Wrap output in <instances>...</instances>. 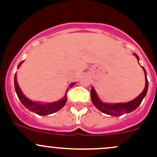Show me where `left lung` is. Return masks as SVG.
I'll list each match as a JSON object with an SVG mask.
<instances>
[{
    "label": "left lung",
    "instance_id": "8db88e82",
    "mask_svg": "<svg viewBox=\"0 0 157 157\" xmlns=\"http://www.w3.org/2000/svg\"><path fill=\"white\" fill-rule=\"evenodd\" d=\"M134 56L137 58V61H139V57L137 54L134 53ZM139 63V62H138ZM145 73V80H146V84H145V87L144 89L143 92L135 98L133 100L130 101L128 102H120V103H105V102H102L99 99V96H97L96 93V90L94 88H91V99L93 105H95L96 109H99L103 113L106 114V115H112V116H121V115H124L125 113H129L132 111L135 110L137 107L140 105L141 103L142 100L145 96L147 95V90H148V80H147V72L144 67H142Z\"/></svg>",
    "mask_w": 157,
    "mask_h": 157
}]
</instances>
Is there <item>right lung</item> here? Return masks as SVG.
<instances>
[{
  "instance_id": "right-lung-1",
  "label": "right lung",
  "mask_w": 157,
  "mask_h": 157,
  "mask_svg": "<svg viewBox=\"0 0 157 157\" xmlns=\"http://www.w3.org/2000/svg\"><path fill=\"white\" fill-rule=\"evenodd\" d=\"M23 62V61H22L20 64H18V67H20L22 63ZM75 84V83H72L69 85V87H72ZM14 86H15V90L16 93H17V96H18L19 99L20 100V102H22L23 105L26 107V109H28L31 112H35L37 115H50V114L55 113V112H58V110H60L61 109H62L64 106V105L67 102V92L68 91V89L67 90L65 93V96H64L63 99H61V100H58L57 102H49V103H40V102H33V101L30 100L29 99H28L25 95H23V92L20 90V86H18V83L17 81V74H15L14 75Z\"/></svg>"
}]
</instances>
